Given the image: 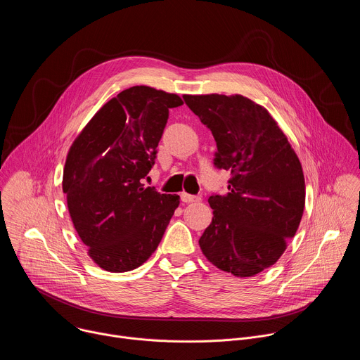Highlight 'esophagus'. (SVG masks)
<instances>
[{
	"label": "esophagus",
	"instance_id": "34e87169",
	"mask_svg": "<svg viewBox=\"0 0 360 360\" xmlns=\"http://www.w3.org/2000/svg\"><path fill=\"white\" fill-rule=\"evenodd\" d=\"M181 199H182V202H185V203L200 202V196H198V195H189V193H186V192H182V193H181Z\"/></svg>",
	"mask_w": 360,
	"mask_h": 360
}]
</instances>
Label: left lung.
I'll return each mask as SVG.
<instances>
[{
	"label": "left lung",
	"mask_w": 360,
	"mask_h": 360,
	"mask_svg": "<svg viewBox=\"0 0 360 360\" xmlns=\"http://www.w3.org/2000/svg\"><path fill=\"white\" fill-rule=\"evenodd\" d=\"M217 141L215 165L232 174L212 195L211 225L199 246L211 264L238 278L272 266L295 236L304 208L300 161L266 108L235 95H184Z\"/></svg>",
	"instance_id": "1"
}]
</instances>
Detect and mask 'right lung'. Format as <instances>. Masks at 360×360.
Segmentation results:
<instances>
[{
	"label": "right lung",
	"mask_w": 360,
	"mask_h": 360,
	"mask_svg": "<svg viewBox=\"0 0 360 360\" xmlns=\"http://www.w3.org/2000/svg\"><path fill=\"white\" fill-rule=\"evenodd\" d=\"M179 95L145 85L124 89L91 118L72 142L63 191L89 258L104 271L128 272L158 248L179 195L143 186L169 108Z\"/></svg>",
	"instance_id": "right-lung-1"
}]
</instances>
